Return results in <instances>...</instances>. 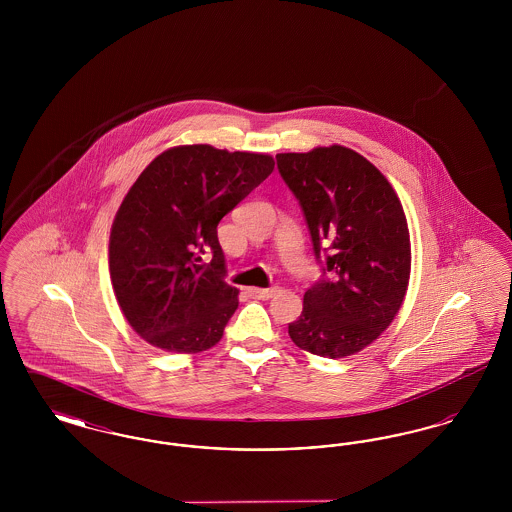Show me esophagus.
Instances as JSON below:
<instances>
[{
  "label": "esophagus",
  "mask_w": 512,
  "mask_h": 512,
  "mask_svg": "<svg viewBox=\"0 0 512 512\" xmlns=\"http://www.w3.org/2000/svg\"><path fill=\"white\" fill-rule=\"evenodd\" d=\"M278 292H280L278 286H272V288H249V293L253 297H257V299H270V297H274Z\"/></svg>",
  "instance_id": "obj_1"
}]
</instances>
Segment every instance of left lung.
<instances>
[{
  "mask_svg": "<svg viewBox=\"0 0 512 512\" xmlns=\"http://www.w3.org/2000/svg\"><path fill=\"white\" fill-rule=\"evenodd\" d=\"M276 165L320 265L290 338L318 357L353 355L390 326L407 292L411 244L401 201L384 174L347 147L278 153Z\"/></svg>",
  "mask_w": 512,
  "mask_h": 512,
  "instance_id": "obj_1",
  "label": "left lung"
}]
</instances>
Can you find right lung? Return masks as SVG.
I'll use <instances>...</instances> for the list:
<instances>
[{
  "mask_svg": "<svg viewBox=\"0 0 512 512\" xmlns=\"http://www.w3.org/2000/svg\"><path fill=\"white\" fill-rule=\"evenodd\" d=\"M261 153L172 147L124 197L111 228V282L130 326L171 353L213 347L238 309L217 226L270 172Z\"/></svg>",
  "mask_w": 512,
  "mask_h": 512,
  "instance_id": "add662e5",
  "label": "right lung"
}]
</instances>
